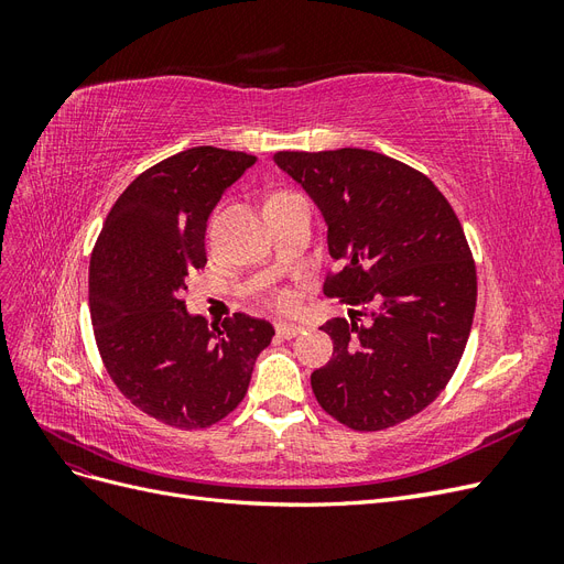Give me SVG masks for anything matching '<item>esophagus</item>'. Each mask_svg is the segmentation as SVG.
I'll list each match as a JSON object with an SVG mask.
<instances>
[{
  "mask_svg": "<svg viewBox=\"0 0 564 564\" xmlns=\"http://www.w3.org/2000/svg\"><path fill=\"white\" fill-rule=\"evenodd\" d=\"M275 332L282 338H294V336H299L303 332V327H301V324H292V322H278L275 324Z\"/></svg>",
  "mask_w": 564,
  "mask_h": 564,
  "instance_id": "obj_1",
  "label": "esophagus"
}]
</instances>
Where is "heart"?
Wrapping results in <instances>:
<instances>
[{"mask_svg":"<svg viewBox=\"0 0 564 564\" xmlns=\"http://www.w3.org/2000/svg\"><path fill=\"white\" fill-rule=\"evenodd\" d=\"M284 195H292V193H275V195H270L268 199H275V197H284ZM294 294L292 292H278L275 294V305L278 308H282V311H289L294 305Z\"/></svg>","mask_w":564,"mask_h":564,"instance_id":"b5f03b06","label":"heart"}]
</instances>
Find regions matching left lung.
<instances>
[{
  "instance_id": "8db88e82",
  "label": "left lung",
  "mask_w": 564,
  "mask_h": 564,
  "mask_svg": "<svg viewBox=\"0 0 564 564\" xmlns=\"http://www.w3.org/2000/svg\"><path fill=\"white\" fill-rule=\"evenodd\" d=\"M275 164L317 204L344 263L324 294L373 305L365 324H322L334 355L311 377L319 406L352 431L412 419L449 383L473 327L477 275L452 204L373 150L278 152Z\"/></svg>"
}]
</instances>
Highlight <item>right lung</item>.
Masks as SVG:
<instances>
[{"label": "right lung", "instance_id": "add662e5", "mask_svg": "<svg viewBox=\"0 0 564 564\" xmlns=\"http://www.w3.org/2000/svg\"><path fill=\"white\" fill-rule=\"evenodd\" d=\"M253 164L247 152L199 145L150 166L119 195L91 253V324L110 379L133 406L181 431L226 419L275 336L245 313L214 327L183 301L187 275L207 263L214 207Z\"/></svg>", "mask_w": 564, "mask_h": 564}]
</instances>
